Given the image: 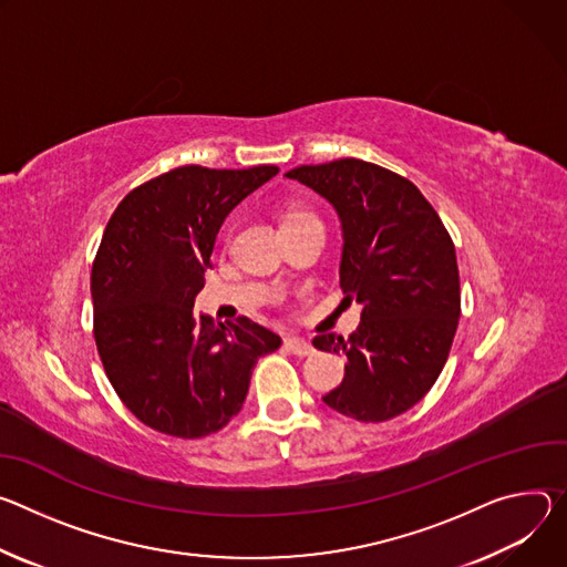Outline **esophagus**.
Returning a JSON list of instances; mask_svg holds the SVG:
<instances>
[{
	"mask_svg": "<svg viewBox=\"0 0 567 567\" xmlns=\"http://www.w3.org/2000/svg\"><path fill=\"white\" fill-rule=\"evenodd\" d=\"M284 347H286L290 353L299 355V358H308V355L316 353V347H312V344H310L308 340H303V338H286V340H284Z\"/></svg>",
	"mask_w": 567,
	"mask_h": 567,
	"instance_id": "esophagus-1",
	"label": "esophagus"
}]
</instances>
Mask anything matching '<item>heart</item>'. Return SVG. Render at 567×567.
<instances>
[{
    "instance_id": "obj_1",
    "label": "heart",
    "mask_w": 567,
    "mask_h": 567,
    "mask_svg": "<svg viewBox=\"0 0 567 567\" xmlns=\"http://www.w3.org/2000/svg\"><path fill=\"white\" fill-rule=\"evenodd\" d=\"M299 216H308V214H301V212H288V214L284 216V220H288V218H299Z\"/></svg>"
}]
</instances>
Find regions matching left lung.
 I'll return each instance as SVG.
<instances>
[{"instance_id": "obj_1", "label": "left lung", "mask_w": 567, "mask_h": 567, "mask_svg": "<svg viewBox=\"0 0 567 567\" xmlns=\"http://www.w3.org/2000/svg\"><path fill=\"white\" fill-rule=\"evenodd\" d=\"M286 177L336 209L342 303L362 308L349 340H312L347 358L344 381L322 401L364 423L394 419L430 392L449 360L462 301L455 245L419 188L388 168L347 157Z\"/></svg>"}]
</instances>
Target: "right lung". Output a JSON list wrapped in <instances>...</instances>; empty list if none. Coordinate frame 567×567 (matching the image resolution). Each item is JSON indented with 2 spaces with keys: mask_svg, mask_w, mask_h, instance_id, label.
<instances>
[{
  "mask_svg": "<svg viewBox=\"0 0 567 567\" xmlns=\"http://www.w3.org/2000/svg\"><path fill=\"white\" fill-rule=\"evenodd\" d=\"M277 166L173 168L114 209L92 266L94 340L107 379L148 427L207 436L243 408L251 369L281 338L238 318L196 316L216 236Z\"/></svg>",
  "mask_w": 567,
  "mask_h": 567,
  "instance_id": "add662e5",
  "label": "right lung"
}]
</instances>
